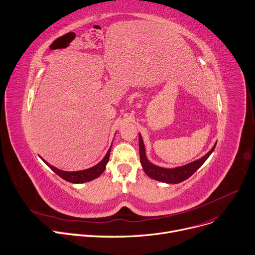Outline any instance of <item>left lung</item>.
<instances>
[{"instance_id": "left-lung-1", "label": "left lung", "mask_w": 255, "mask_h": 255, "mask_svg": "<svg viewBox=\"0 0 255 255\" xmlns=\"http://www.w3.org/2000/svg\"><path fill=\"white\" fill-rule=\"evenodd\" d=\"M215 145L207 152V154L202 157L201 159L192 162L188 165H184L181 167H176L172 169H168V168H162L159 166H156L154 164H151L146 156H145V149H144V144L141 138V135L139 134V156H140V163L142 165V168L144 172L146 173L147 176L150 178L159 180L162 182L166 183H179L185 179H188L190 176H192L198 169L204 164V162L208 159V157L211 155V152L214 150Z\"/></svg>"}]
</instances>
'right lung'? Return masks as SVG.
I'll return each instance as SVG.
<instances>
[{"label": "right lung", "mask_w": 255, "mask_h": 255, "mask_svg": "<svg viewBox=\"0 0 255 255\" xmlns=\"http://www.w3.org/2000/svg\"><path fill=\"white\" fill-rule=\"evenodd\" d=\"M110 154H111V147L110 149L108 150L106 157L101 160L97 165L89 168V169H85V170H81V171H72V172H69V171H62V170H59V169L55 168L54 166L48 164L45 160H43L52 170L57 174L59 175L61 178H63L64 180L69 181V182H72V183H82V182H87V181H90L92 179H95L96 177H98L99 175H101V173H103L105 171L106 169V166L110 160Z\"/></svg>", "instance_id": "1"}]
</instances>
